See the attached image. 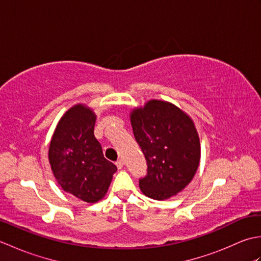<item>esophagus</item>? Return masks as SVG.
Returning <instances> with one entry per match:
<instances>
[{
	"label": "esophagus",
	"instance_id": "1",
	"mask_svg": "<svg viewBox=\"0 0 261 261\" xmlns=\"http://www.w3.org/2000/svg\"><path fill=\"white\" fill-rule=\"evenodd\" d=\"M115 165H116V167H118V169H122L124 166V162L123 160H118V162L115 163Z\"/></svg>",
	"mask_w": 261,
	"mask_h": 261
}]
</instances>
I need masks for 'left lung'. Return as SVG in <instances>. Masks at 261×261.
Wrapping results in <instances>:
<instances>
[{
	"label": "left lung",
	"mask_w": 261,
	"mask_h": 261,
	"mask_svg": "<svg viewBox=\"0 0 261 261\" xmlns=\"http://www.w3.org/2000/svg\"><path fill=\"white\" fill-rule=\"evenodd\" d=\"M130 121L145 154L148 174L139 180L146 196L164 201L192 181L201 160V143L191 116L175 104L150 99L131 111Z\"/></svg>",
	"instance_id": "obj_1"
}]
</instances>
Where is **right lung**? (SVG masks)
<instances>
[{"label": "right lung", "mask_w": 261, "mask_h": 261, "mask_svg": "<svg viewBox=\"0 0 261 261\" xmlns=\"http://www.w3.org/2000/svg\"><path fill=\"white\" fill-rule=\"evenodd\" d=\"M95 121L96 114L85 104L71 107L60 118L48 151L59 186L86 203L101 201L116 171L94 136Z\"/></svg>", "instance_id": "right-lung-1"}]
</instances>
